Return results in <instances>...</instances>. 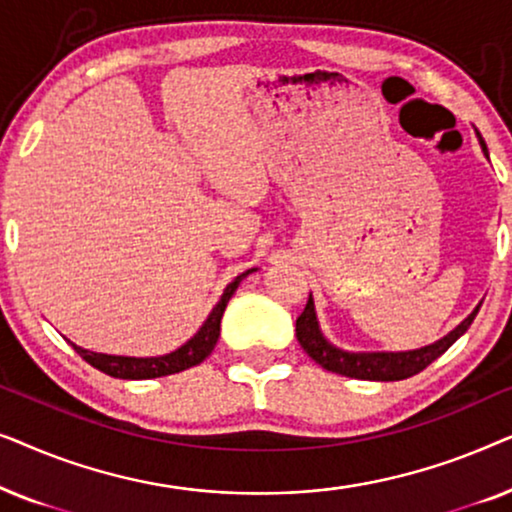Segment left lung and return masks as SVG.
Here are the masks:
<instances>
[{
    "label": "left lung",
    "mask_w": 512,
    "mask_h": 512,
    "mask_svg": "<svg viewBox=\"0 0 512 512\" xmlns=\"http://www.w3.org/2000/svg\"><path fill=\"white\" fill-rule=\"evenodd\" d=\"M475 135H478L480 149L485 153V158H489L485 139H482L478 130H475ZM480 305L482 303H478V307H475L457 328H452L445 338L436 340L433 345L408 349V352H347V349H340L335 347L333 342H328L326 335L321 333L317 310H314V300L310 293V300H307L303 314L296 319V338L300 342V347L307 352V356L317 361L321 368L331 370V373L354 377V380L396 382L417 375L419 370H424L429 363L436 361L440 354H445L447 349L468 331V326L473 324Z\"/></svg>",
    "instance_id": "1"
}]
</instances>
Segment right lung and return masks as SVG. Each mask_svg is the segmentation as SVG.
<instances>
[{
  "label": "right lung",
  "mask_w": 512,
  "mask_h": 512,
  "mask_svg": "<svg viewBox=\"0 0 512 512\" xmlns=\"http://www.w3.org/2000/svg\"><path fill=\"white\" fill-rule=\"evenodd\" d=\"M251 272H256V268H251L242 275H237L233 282H230L226 289H223V296L219 298V303L214 305V310L209 312V317L205 319V324L198 328V333L193 335L191 340H186L184 345L174 349L170 354L163 356H116V354H100V352H90V349H83L79 345L72 347L76 349V354L81 359H86L90 366L102 370L104 375L118 377V380H153V377H163V375H174L181 373V370L198 366L212 354V349L219 340L221 333V317L223 310H226L228 300L233 298V293L237 291V286Z\"/></svg>",
  "instance_id": "add662e5"
}]
</instances>
